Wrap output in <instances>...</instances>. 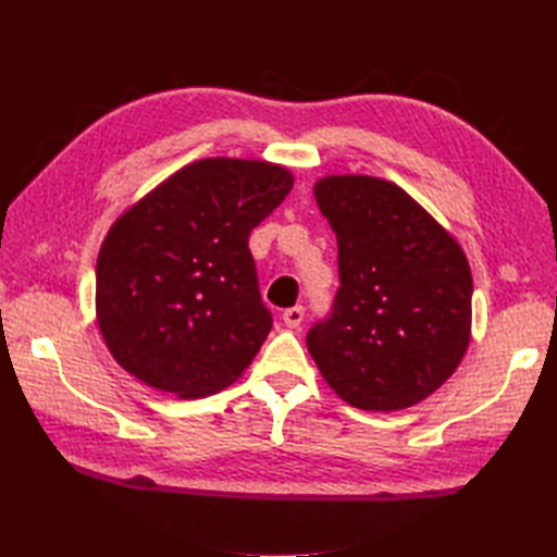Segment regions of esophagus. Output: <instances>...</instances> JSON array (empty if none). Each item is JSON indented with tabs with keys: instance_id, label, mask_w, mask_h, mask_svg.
<instances>
[{
	"instance_id": "obj_1",
	"label": "esophagus",
	"mask_w": 557,
	"mask_h": 557,
	"mask_svg": "<svg viewBox=\"0 0 557 557\" xmlns=\"http://www.w3.org/2000/svg\"><path fill=\"white\" fill-rule=\"evenodd\" d=\"M282 321H285L287 327L297 330L301 325V321H304V309H301V306H292V309H287L285 313H282Z\"/></svg>"
}]
</instances>
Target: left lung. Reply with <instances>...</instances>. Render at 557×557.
<instances>
[{
	"mask_svg": "<svg viewBox=\"0 0 557 557\" xmlns=\"http://www.w3.org/2000/svg\"><path fill=\"white\" fill-rule=\"evenodd\" d=\"M315 200L337 234L339 289L309 335L327 385L366 411L435 393L469 347L471 270L459 244L399 186L325 176Z\"/></svg>",
	"mask_w": 557,
	"mask_h": 557,
	"instance_id": "8db88e82",
	"label": "left lung"
}]
</instances>
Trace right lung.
<instances>
[{"label":"right lung","instance_id":"1","mask_svg":"<svg viewBox=\"0 0 557 557\" xmlns=\"http://www.w3.org/2000/svg\"><path fill=\"white\" fill-rule=\"evenodd\" d=\"M292 184L277 164L200 160L112 224L96 306L124 371L180 397L212 395L244 373L272 327L248 234Z\"/></svg>","mask_w":557,"mask_h":557}]
</instances>
